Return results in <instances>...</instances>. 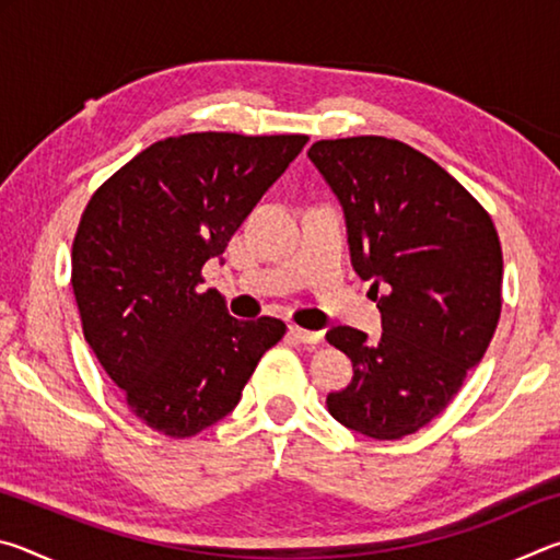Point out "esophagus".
<instances>
[{
  "instance_id": "34e87169",
  "label": "esophagus",
  "mask_w": 560,
  "mask_h": 560,
  "mask_svg": "<svg viewBox=\"0 0 560 560\" xmlns=\"http://www.w3.org/2000/svg\"><path fill=\"white\" fill-rule=\"evenodd\" d=\"M289 334L296 340H301V343H306V346H318L320 340H324V334H320V330H306V328H299V326H291Z\"/></svg>"
}]
</instances>
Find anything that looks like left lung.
I'll return each instance as SVG.
<instances>
[{
  "mask_svg": "<svg viewBox=\"0 0 560 560\" xmlns=\"http://www.w3.org/2000/svg\"><path fill=\"white\" fill-rule=\"evenodd\" d=\"M308 158L343 207L358 277L375 293L387 287L381 340L350 326L326 334L353 363L328 412L365 438L400 440L434 420L487 353L501 314L499 234L447 170L400 140H318Z\"/></svg>",
  "mask_w": 560,
  "mask_h": 560,
  "instance_id": "8db88e82",
  "label": "left lung"
}]
</instances>
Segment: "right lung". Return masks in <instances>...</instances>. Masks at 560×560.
<instances>
[{"label": "right lung", "mask_w": 560, "mask_h": 560, "mask_svg": "<svg viewBox=\"0 0 560 560\" xmlns=\"http://www.w3.org/2000/svg\"><path fill=\"white\" fill-rule=\"evenodd\" d=\"M306 143L236 132L158 140L83 210L71 249L83 336L148 428L183 440L220 422L287 334L271 316L236 320L200 283Z\"/></svg>", "instance_id": "1"}]
</instances>
